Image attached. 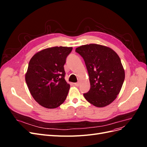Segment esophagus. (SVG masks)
Listing matches in <instances>:
<instances>
[{
    "instance_id": "1",
    "label": "esophagus",
    "mask_w": 147,
    "mask_h": 147,
    "mask_svg": "<svg viewBox=\"0 0 147 147\" xmlns=\"http://www.w3.org/2000/svg\"><path fill=\"white\" fill-rule=\"evenodd\" d=\"M74 85L76 86H79V83H75Z\"/></svg>"
}]
</instances>
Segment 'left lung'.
<instances>
[{"instance_id":"1","label":"left lung","mask_w":147,"mask_h":147,"mask_svg":"<svg viewBox=\"0 0 147 147\" xmlns=\"http://www.w3.org/2000/svg\"><path fill=\"white\" fill-rule=\"evenodd\" d=\"M75 51L85 63L91 88L83 96L97 107H104L117 98L125 78L119 57L109 47L89 44L79 47Z\"/></svg>"}]
</instances>
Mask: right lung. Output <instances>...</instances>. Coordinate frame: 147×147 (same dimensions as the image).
I'll use <instances>...</instances> for the list:
<instances>
[{
	"label": "right lung",
	"mask_w": 147,
	"mask_h": 147,
	"mask_svg": "<svg viewBox=\"0 0 147 147\" xmlns=\"http://www.w3.org/2000/svg\"><path fill=\"white\" fill-rule=\"evenodd\" d=\"M72 47L44 49L30 59L26 82L33 98L43 107L55 109L65 100L70 84L65 80L64 65Z\"/></svg>",
	"instance_id": "obj_1"
}]
</instances>
